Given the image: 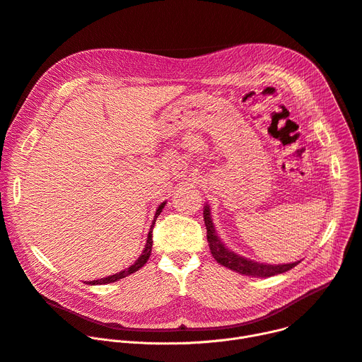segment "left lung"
Returning a JSON list of instances; mask_svg holds the SVG:
<instances>
[{
	"mask_svg": "<svg viewBox=\"0 0 362 362\" xmlns=\"http://www.w3.org/2000/svg\"><path fill=\"white\" fill-rule=\"evenodd\" d=\"M203 218H204V225L207 229V241H209L211 256L215 257V260L218 263H221L222 266H225L230 270H235L241 274L252 276V278H269V276L285 273L300 263V262H295V263H289V264H263V263H257L254 260L245 259L243 256H238L237 252L230 251L229 248L225 247L223 243H221L219 237L216 235L214 222H211L210 209L207 204L204 206V210H203Z\"/></svg>",
	"mask_w": 362,
	"mask_h": 362,
	"instance_id": "8db88e82",
	"label": "left lung"
}]
</instances>
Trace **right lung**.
Returning <instances> with one entry per match:
<instances>
[{
  "instance_id": "obj_1",
  "label": "right lung",
  "mask_w": 362,
  "mask_h": 362,
  "mask_svg": "<svg viewBox=\"0 0 362 362\" xmlns=\"http://www.w3.org/2000/svg\"><path fill=\"white\" fill-rule=\"evenodd\" d=\"M165 204H166V203L163 202V203L158 207V210H156V215H155L153 223H152V226H151V230H148L147 243H146V245H144V250H143V252H141V256H140L130 267H127L125 270H122V272H119V273H115V274H111V276H106V278H102V279L90 281V282H88V285H105V284L117 282V281L125 278V276H129V274L137 272L140 267H143V266L147 263L148 257H151V252H152V244H153V241H152V232H153V225H155V222H156V218L160 215V211H162V209H163Z\"/></svg>"
}]
</instances>
